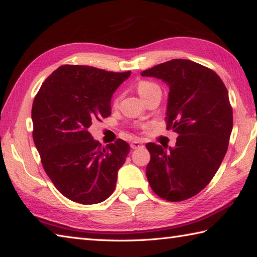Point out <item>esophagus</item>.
<instances>
[{
    "label": "esophagus",
    "instance_id": "1",
    "mask_svg": "<svg viewBox=\"0 0 257 257\" xmlns=\"http://www.w3.org/2000/svg\"><path fill=\"white\" fill-rule=\"evenodd\" d=\"M130 147L133 149H138V148L144 147V144L140 142V140H134V142L130 144Z\"/></svg>",
    "mask_w": 257,
    "mask_h": 257
}]
</instances>
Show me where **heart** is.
<instances>
[{
    "instance_id": "b5f03b06",
    "label": "heart",
    "mask_w": 257,
    "mask_h": 257,
    "mask_svg": "<svg viewBox=\"0 0 257 257\" xmlns=\"http://www.w3.org/2000/svg\"><path fill=\"white\" fill-rule=\"evenodd\" d=\"M155 87H157V85L152 83V82L143 81V82H140V83L137 85V91H138L140 97L143 98L146 93H147L148 91H150V90H152V89H154Z\"/></svg>"
}]
</instances>
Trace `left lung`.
I'll list each match as a JSON object with an SVG mask.
<instances>
[{
    "label": "left lung",
    "instance_id": "8db88e82",
    "mask_svg": "<svg viewBox=\"0 0 257 257\" xmlns=\"http://www.w3.org/2000/svg\"><path fill=\"white\" fill-rule=\"evenodd\" d=\"M142 75L168 85L167 128L179 135L175 147L146 145V176L159 197L182 202L209 184L227 152L233 129L228 91L213 70L190 60L174 59Z\"/></svg>",
    "mask_w": 257,
    "mask_h": 257
}]
</instances>
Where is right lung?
I'll return each instance as SVG.
<instances>
[{"label": "right lung", "mask_w": 257, "mask_h": 257, "mask_svg": "<svg viewBox=\"0 0 257 257\" xmlns=\"http://www.w3.org/2000/svg\"><path fill=\"white\" fill-rule=\"evenodd\" d=\"M130 73L61 65L35 95L34 145L49 178L72 202L98 204L113 193L129 145L118 139L101 147L88 129L111 114L112 94Z\"/></svg>", "instance_id": "1"}]
</instances>
